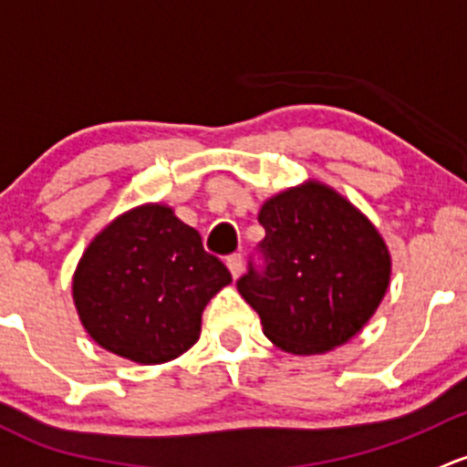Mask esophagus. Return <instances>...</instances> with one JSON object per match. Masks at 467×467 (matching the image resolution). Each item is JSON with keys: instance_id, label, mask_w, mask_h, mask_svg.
Returning a JSON list of instances; mask_svg holds the SVG:
<instances>
[{"instance_id": "1", "label": "esophagus", "mask_w": 467, "mask_h": 467, "mask_svg": "<svg viewBox=\"0 0 467 467\" xmlns=\"http://www.w3.org/2000/svg\"><path fill=\"white\" fill-rule=\"evenodd\" d=\"M227 267L229 272H232V276L238 278L240 274H243V256H240V254H232V256L227 258Z\"/></svg>"}]
</instances>
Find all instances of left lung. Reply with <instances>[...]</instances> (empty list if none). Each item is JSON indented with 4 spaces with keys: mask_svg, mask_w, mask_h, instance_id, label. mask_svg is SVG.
<instances>
[{
    "mask_svg": "<svg viewBox=\"0 0 467 467\" xmlns=\"http://www.w3.org/2000/svg\"><path fill=\"white\" fill-rule=\"evenodd\" d=\"M258 223L265 269H249L238 292L265 337L292 355L328 353L353 339L391 281V254L376 224L319 180L267 198Z\"/></svg>",
    "mask_w": 467,
    "mask_h": 467,
    "instance_id": "left-lung-1",
    "label": "left lung"
}]
</instances>
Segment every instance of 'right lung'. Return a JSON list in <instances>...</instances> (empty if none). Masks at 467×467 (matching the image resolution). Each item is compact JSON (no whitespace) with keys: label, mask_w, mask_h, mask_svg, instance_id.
<instances>
[{"label":"right lung","mask_w":467,"mask_h":467,"mask_svg":"<svg viewBox=\"0 0 467 467\" xmlns=\"http://www.w3.org/2000/svg\"><path fill=\"white\" fill-rule=\"evenodd\" d=\"M232 274L204 252L200 234L161 202H146L91 238L71 296L100 348L137 364L180 358L200 339L206 304Z\"/></svg>","instance_id":"right-lung-1"}]
</instances>
